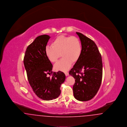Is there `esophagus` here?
<instances>
[{"label": "esophagus", "mask_w": 127, "mask_h": 127, "mask_svg": "<svg viewBox=\"0 0 127 127\" xmlns=\"http://www.w3.org/2000/svg\"><path fill=\"white\" fill-rule=\"evenodd\" d=\"M65 75H66V76H68V73L67 72H66L65 73Z\"/></svg>", "instance_id": "1"}]
</instances>
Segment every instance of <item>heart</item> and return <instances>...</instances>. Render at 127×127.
<instances>
[{
	"label": "heart",
	"instance_id": "1",
	"mask_svg": "<svg viewBox=\"0 0 127 127\" xmlns=\"http://www.w3.org/2000/svg\"><path fill=\"white\" fill-rule=\"evenodd\" d=\"M51 45L47 46L45 49V53L48 60L52 63H55L61 55L63 57L55 65V69L57 70L67 71L72 62L77 61L81 54V44L77 36H59L53 41Z\"/></svg>",
	"mask_w": 127,
	"mask_h": 127
}]
</instances>
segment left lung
<instances>
[{
  "label": "left lung",
  "instance_id": "obj_1",
  "mask_svg": "<svg viewBox=\"0 0 127 127\" xmlns=\"http://www.w3.org/2000/svg\"><path fill=\"white\" fill-rule=\"evenodd\" d=\"M81 43L82 52L69 74L75 79L73 87L75 98L88 101L98 91L102 78V61L96 44L82 34L76 32Z\"/></svg>",
  "mask_w": 127,
  "mask_h": 127
}]
</instances>
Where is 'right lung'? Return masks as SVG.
<instances>
[{
	"label": "right lung",
	"mask_w": 127,
	"mask_h": 127,
	"mask_svg": "<svg viewBox=\"0 0 127 127\" xmlns=\"http://www.w3.org/2000/svg\"><path fill=\"white\" fill-rule=\"evenodd\" d=\"M50 37L47 35L37 36L27 48L24 58L30 86L36 96L44 100H52L60 95L61 85L66 79L61 71H52V64L45 53ZM51 74V76H48Z\"/></svg>",
	"instance_id": "obj_1"
}]
</instances>
